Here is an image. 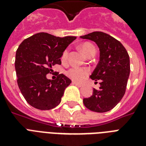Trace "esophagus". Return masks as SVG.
Wrapping results in <instances>:
<instances>
[{
	"label": "esophagus",
	"mask_w": 146,
	"mask_h": 146,
	"mask_svg": "<svg viewBox=\"0 0 146 146\" xmlns=\"http://www.w3.org/2000/svg\"><path fill=\"white\" fill-rule=\"evenodd\" d=\"M73 84L75 85V86H76L77 87H82L83 86V84L82 83H80V82H73Z\"/></svg>",
	"instance_id": "esophagus-1"
}]
</instances>
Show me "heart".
Instances as JSON below:
<instances>
[{"mask_svg":"<svg viewBox=\"0 0 146 146\" xmlns=\"http://www.w3.org/2000/svg\"><path fill=\"white\" fill-rule=\"evenodd\" d=\"M80 48L82 51L84 53L86 56H89L91 53L95 52V48L92 44L89 42H85L83 44L80 45ZM68 55L67 50H65L62 54V60H66ZM89 73V70L86 68H82V67H78V66H73L66 72V74L71 80H73L75 82H80L82 81L86 77Z\"/></svg>","mask_w":146,"mask_h":146,"instance_id":"obj_1","label":"heart"}]
</instances>
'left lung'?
<instances>
[{"label": "left lung", "mask_w": 146, "mask_h": 146, "mask_svg": "<svg viewBox=\"0 0 146 146\" xmlns=\"http://www.w3.org/2000/svg\"><path fill=\"white\" fill-rule=\"evenodd\" d=\"M80 38L96 42L100 51L98 64L89 76L96 82L99 80V89H94L92 96L84 98L83 104L95 112L111 111L126 92L130 72L129 54L119 41L102 32H93Z\"/></svg>", "instance_id": "obj_1"}]
</instances>
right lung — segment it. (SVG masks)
Masks as SVG:
<instances>
[{
	"label": "right lung",
	"instance_id": "add662e5",
	"mask_svg": "<svg viewBox=\"0 0 146 146\" xmlns=\"http://www.w3.org/2000/svg\"><path fill=\"white\" fill-rule=\"evenodd\" d=\"M75 36L56 37L39 33L26 38L16 53L17 83L26 102L35 108L50 110L61 102L64 90L71 80L64 74L50 80L46 75L55 64H60L63 52Z\"/></svg>",
	"mask_w": 146,
	"mask_h": 146
}]
</instances>
